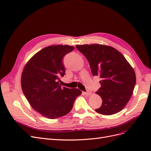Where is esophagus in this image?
Returning <instances> with one entry per match:
<instances>
[{
    "instance_id": "1",
    "label": "esophagus",
    "mask_w": 151,
    "mask_h": 151,
    "mask_svg": "<svg viewBox=\"0 0 151 151\" xmlns=\"http://www.w3.org/2000/svg\"><path fill=\"white\" fill-rule=\"evenodd\" d=\"M84 94H85L86 95H87V96H89V95L91 94V92L90 91H87L86 92L84 93Z\"/></svg>"
}]
</instances>
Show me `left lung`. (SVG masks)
Instances as JSON below:
<instances>
[{
	"label": "left lung",
	"mask_w": 151,
	"mask_h": 151,
	"mask_svg": "<svg viewBox=\"0 0 151 151\" xmlns=\"http://www.w3.org/2000/svg\"><path fill=\"white\" fill-rule=\"evenodd\" d=\"M88 60L93 76L101 79L96 93L101 107L95 111L104 115L120 111L130 99L136 83L135 73L125 57L111 47L93 44L76 45Z\"/></svg>",
	"instance_id": "left-lung-1"
}]
</instances>
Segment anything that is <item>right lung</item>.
I'll return each mask as SVG.
<instances>
[{
	"mask_svg": "<svg viewBox=\"0 0 151 151\" xmlns=\"http://www.w3.org/2000/svg\"><path fill=\"white\" fill-rule=\"evenodd\" d=\"M74 49L69 45L45 47L30 59L22 71L21 88L25 97L35 110L50 119L69 113L82 93L59 84L65 74L63 58Z\"/></svg>",
	"mask_w": 151,
	"mask_h": 151,
	"instance_id": "1",
	"label": "right lung"
}]
</instances>
